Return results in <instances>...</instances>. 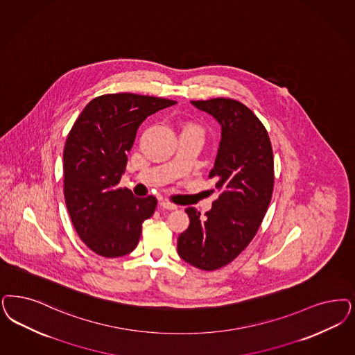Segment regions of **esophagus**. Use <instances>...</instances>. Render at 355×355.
Segmentation results:
<instances>
[{
  "mask_svg": "<svg viewBox=\"0 0 355 355\" xmlns=\"http://www.w3.org/2000/svg\"><path fill=\"white\" fill-rule=\"evenodd\" d=\"M159 206L162 208H165V209H177V205L171 203L169 200H162V202L159 203Z\"/></svg>",
  "mask_w": 355,
  "mask_h": 355,
  "instance_id": "obj_1",
  "label": "esophagus"
}]
</instances>
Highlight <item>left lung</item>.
Segmentation results:
<instances>
[{
    "label": "left lung",
    "mask_w": 355,
    "mask_h": 355,
    "mask_svg": "<svg viewBox=\"0 0 355 355\" xmlns=\"http://www.w3.org/2000/svg\"><path fill=\"white\" fill-rule=\"evenodd\" d=\"M191 103L220 123V147L208 175L216 180L219 198L205 216L184 209L190 224L177 250L196 269L212 271L231 263L256 236L272 196L274 156L265 125L241 102L219 97Z\"/></svg>",
    "instance_id": "8db88e82"
}]
</instances>
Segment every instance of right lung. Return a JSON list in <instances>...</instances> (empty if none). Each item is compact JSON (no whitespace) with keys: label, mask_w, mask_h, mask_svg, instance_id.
<instances>
[{"label":"right lung","mask_w":355,"mask_h":355,"mask_svg":"<svg viewBox=\"0 0 355 355\" xmlns=\"http://www.w3.org/2000/svg\"><path fill=\"white\" fill-rule=\"evenodd\" d=\"M166 98L132 93L92 99L76 119L64 147V198L74 230L98 256L134 250L141 224L157 206L153 196L119 187L137 128L146 118L174 105Z\"/></svg>","instance_id":"add662e5"}]
</instances>
